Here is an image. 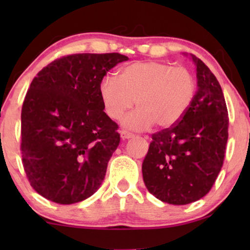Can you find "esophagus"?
<instances>
[{
	"label": "esophagus",
	"mask_w": 250,
	"mask_h": 250,
	"mask_svg": "<svg viewBox=\"0 0 250 250\" xmlns=\"http://www.w3.org/2000/svg\"><path fill=\"white\" fill-rule=\"evenodd\" d=\"M133 136H134V134H132V133H129V132H127V131H124V129H123V131H121V138H122L123 140L132 139Z\"/></svg>",
	"instance_id": "esophagus-1"
}]
</instances>
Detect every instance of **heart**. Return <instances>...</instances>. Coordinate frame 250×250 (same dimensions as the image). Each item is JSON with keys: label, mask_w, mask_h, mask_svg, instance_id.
Returning <instances> with one entry per match:
<instances>
[{"label": "heart", "mask_w": 250, "mask_h": 250, "mask_svg": "<svg viewBox=\"0 0 250 250\" xmlns=\"http://www.w3.org/2000/svg\"><path fill=\"white\" fill-rule=\"evenodd\" d=\"M197 93V80L186 67H173L162 61H138L123 67L117 80L104 76L99 94L105 114L117 121L132 108L134 111L123 119V125L134 131H145L156 123L169 127L186 115Z\"/></svg>", "instance_id": "b5f03b06"}]
</instances>
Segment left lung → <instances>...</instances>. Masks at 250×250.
Segmentation results:
<instances>
[{
	"label": "left lung",
	"instance_id": "1",
	"mask_svg": "<svg viewBox=\"0 0 250 250\" xmlns=\"http://www.w3.org/2000/svg\"><path fill=\"white\" fill-rule=\"evenodd\" d=\"M197 93L186 115L172 127L152 134L142 164L146 189L157 199L187 205L206 196L223 166L229 116L215 75L193 54Z\"/></svg>",
	"mask_w": 250,
	"mask_h": 250
}]
</instances>
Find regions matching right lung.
Here are the masks:
<instances>
[{
    "label": "right lung",
    "instance_id": "1",
    "mask_svg": "<svg viewBox=\"0 0 250 250\" xmlns=\"http://www.w3.org/2000/svg\"><path fill=\"white\" fill-rule=\"evenodd\" d=\"M119 53H78L52 61L34 78L21 109V157L33 189L53 203L91 197L119 145L99 85Z\"/></svg>",
    "mask_w": 250,
    "mask_h": 250
}]
</instances>
